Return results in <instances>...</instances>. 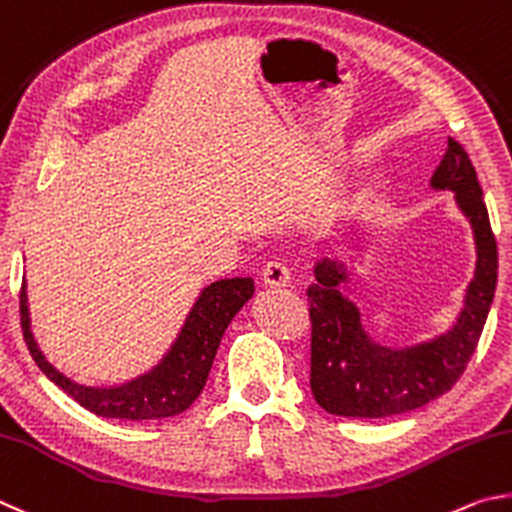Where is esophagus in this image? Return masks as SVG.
<instances>
[{
	"label": "esophagus",
	"instance_id": "1",
	"mask_svg": "<svg viewBox=\"0 0 512 512\" xmlns=\"http://www.w3.org/2000/svg\"><path fill=\"white\" fill-rule=\"evenodd\" d=\"M263 283L267 288H288L290 285V270L279 261H272L263 267Z\"/></svg>",
	"mask_w": 512,
	"mask_h": 512
}]
</instances>
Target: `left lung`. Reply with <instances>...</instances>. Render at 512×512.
<instances>
[{
  "label": "left lung",
  "mask_w": 512,
  "mask_h": 512,
  "mask_svg": "<svg viewBox=\"0 0 512 512\" xmlns=\"http://www.w3.org/2000/svg\"><path fill=\"white\" fill-rule=\"evenodd\" d=\"M429 186L452 191L470 222L477 263L463 308L445 333L411 346H384L364 328L362 310L344 294L351 270L342 258L324 256L308 288L312 321L310 389L328 414L384 418L427 405L450 391L477 348L497 288V242L483 191L468 152L447 139V150Z\"/></svg>",
  "instance_id": "obj_1"
}]
</instances>
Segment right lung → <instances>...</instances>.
Listing matches in <instances>:
<instances>
[{"label": "right lung", "mask_w": 512, "mask_h": 512, "mask_svg": "<svg viewBox=\"0 0 512 512\" xmlns=\"http://www.w3.org/2000/svg\"><path fill=\"white\" fill-rule=\"evenodd\" d=\"M254 297V279H220L200 292L188 310L175 342L150 371L112 387H87L69 380L40 351L31 330L26 279L20 292L24 342L47 378L96 416L121 420H157L186 411L200 396L218 353L224 330L240 308Z\"/></svg>", "instance_id": "1"}]
</instances>
